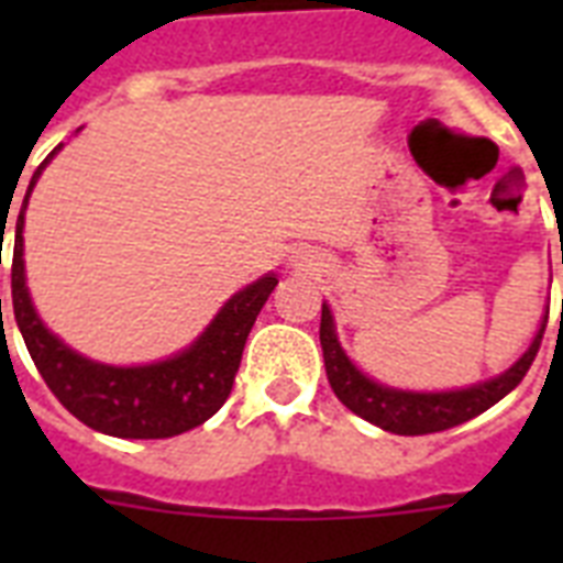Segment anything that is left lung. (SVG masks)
<instances>
[{"mask_svg": "<svg viewBox=\"0 0 563 563\" xmlns=\"http://www.w3.org/2000/svg\"><path fill=\"white\" fill-rule=\"evenodd\" d=\"M547 318H550V309H547ZM547 318L534 335L532 347L523 353V360L517 362L515 368H508L506 374H499L490 383L441 394L394 391V388H385V385H376L374 379H368L344 356L342 344L335 339L333 316H330L327 303L321 307V330L318 333H321V347H324V368L330 388L353 415H360L368 423L385 429V432H394V435H429V432H444V429H453L464 420L476 418L485 409H490L494 402L503 400L511 388L523 383L526 371L532 368L534 356L541 351Z\"/></svg>", "mask_w": 563, "mask_h": 563, "instance_id": "1", "label": "left lung"}]
</instances>
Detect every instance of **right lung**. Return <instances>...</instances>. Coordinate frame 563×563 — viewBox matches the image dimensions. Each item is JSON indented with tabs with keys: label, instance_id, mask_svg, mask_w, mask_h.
<instances>
[{
	"label": "right lung",
	"instance_id": "add662e5",
	"mask_svg": "<svg viewBox=\"0 0 563 563\" xmlns=\"http://www.w3.org/2000/svg\"><path fill=\"white\" fill-rule=\"evenodd\" d=\"M57 148L34 172L29 192L22 198L16 236H13V318H16L31 360L60 406L96 432L117 438H172L201 427L230 397L247 333L277 286V277L268 274L254 286L233 295L216 316V321L207 327V333L175 360L143 365V368H110V365L84 360L40 324L29 300V289H25V274H22V212H25L40 172L55 157Z\"/></svg>",
	"mask_w": 563,
	"mask_h": 563
}]
</instances>
